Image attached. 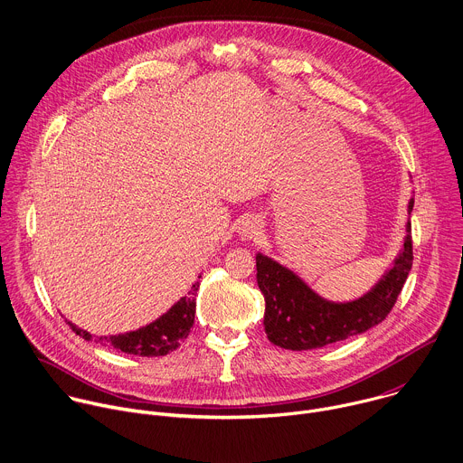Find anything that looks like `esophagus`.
I'll return each mask as SVG.
<instances>
[{"instance_id":"obj_1","label":"esophagus","mask_w":463,"mask_h":463,"mask_svg":"<svg viewBox=\"0 0 463 463\" xmlns=\"http://www.w3.org/2000/svg\"><path fill=\"white\" fill-rule=\"evenodd\" d=\"M260 230H262V224H260V221L257 219V217H244L239 224H237V233H239V237L242 239V241H251V239H255L259 233H260Z\"/></svg>"}]
</instances>
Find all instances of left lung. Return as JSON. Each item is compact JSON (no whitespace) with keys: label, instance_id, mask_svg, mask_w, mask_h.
<instances>
[{"label":"left lung","instance_id":"1","mask_svg":"<svg viewBox=\"0 0 463 463\" xmlns=\"http://www.w3.org/2000/svg\"><path fill=\"white\" fill-rule=\"evenodd\" d=\"M409 201L407 212H412ZM392 266L360 298L331 302L313 291L295 271L257 253V284L266 300L264 329L275 345L291 351L324 347L380 324L392 309L412 266L411 222Z\"/></svg>","mask_w":463,"mask_h":463}]
</instances>
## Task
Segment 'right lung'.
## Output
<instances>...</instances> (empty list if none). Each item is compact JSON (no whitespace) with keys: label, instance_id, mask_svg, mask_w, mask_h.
<instances>
[{"label":"right lung","instance_id":"obj_1","mask_svg":"<svg viewBox=\"0 0 463 463\" xmlns=\"http://www.w3.org/2000/svg\"><path fill=\"white\" fill-rule=\"evenodd\" d=\"M201 279V275H199ZM199 289V280L192 286L186 297H181L166 313H163L154 322L128 333L110 335V336H96V342L101 345L114 347L118 351L139 356H165L177 349L181 342L190 335L195 318V295ZM72 331L85 340H92L94 335L78 327L71 320H67Z\"/></svg>","mask_w":463,"mask_h":463}]
</instances>
